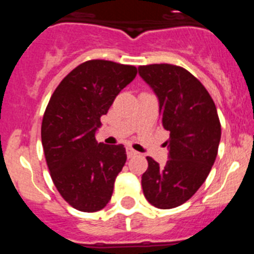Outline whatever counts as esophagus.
Here are the masks:
<instances>
[{
  "label": "esophagus",
  "mask_w": 254,
  "mask_h": 254,
  "mask_svg": "<svg viewBox=\"0 0 254 254\" xmlns=\"http://www.w3.org/2000/svg\"><path fill=\"white\" fill-rule=\"evenodd\" d=\"M126 152H127V156H128V158H132V156H134V155H137V151L129 146L126 147Z\"/></svg>",
  "instance_id": "obj_1"
}]
</instances>
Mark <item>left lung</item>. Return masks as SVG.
Returning a JSON list of instances; mask_svg holds the SVG:
<instances>
[{
  "label": "left lung",
  "mask_w": 254,
  "mask_h": 254,
  "mask_svg": "<svg viewBox=\"0 0 254 254\" xmlns=\"http://www.w3.org/2000/svg\"><path fill=\"white\" fill-rule=\"evenodd\" d=\"M159 100L161 125L170 132L168 161L147 156L143 194L152 206L173 208L196 193L214 165L221 137L216 107L201 82L183 67L160 64L138 67Z\"/></svg>",
  "instance_id": "8db88e82"
}]
</instances>
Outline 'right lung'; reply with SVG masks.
<instances>
[{"mask_svg": "<svg viewBox=\"0 0 254 254\" xmlns=\"http://www.w3.org/2000/svg\"><path fill=\"white\" fill-rule=\"evenodd\" d=\"M137 68L104 60L86 61L61 81L42 122V145L52 181L73 208L107 206L127 155L123 145L98 143L100 117L136 77Z\"/></svg>", "mask_w": 254, "mask_h": 254, "instance_id": "add662e5", "label": "right lung"}]
</instances>
